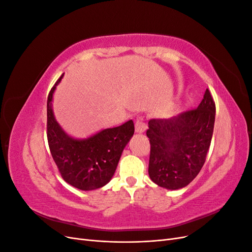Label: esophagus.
Masks as SVG:
<instances>
[{
    "label": "esophagus",
    "instance_id": "esophagus-1",
    "mask_svg": "<svg viewBox=\"0 0 252 252\" xmlns=\"http://www.w3.org/2000/svg\"><path fill=\"white\" fill-rule=\"evenodd\" d=\"M147 129V125L145 122H143V120H136L135 122V132L138 133H143L146 131Z\"/></svg>",
    "mask_w": 252,
    "mask_h": 252
}]
</instances>
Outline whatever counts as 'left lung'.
I'll return each mask as SVG.
<instances>
[{
  "instance_id": "obj_1",
  "label": "left lung",
  "mask_w": 252,
  "mask_h": 252,
  "mask_svg": "<svg viewBox=\"0 0 252 252\" xmlns=\"http://www.w3.org/2000/svg\"><path fill=\"white\" fill-rule=\"evenodd\" d=\"M215 119L216 104L206 89L197 108L170 119L150 120L146 134L150 142L151 181L170 190L187 186L206 161Z\"/></svg>"
}]
</instances>
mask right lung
Returning a JSON list of instances; mask_svg holds the SVG:
<instances>
[{
  "instance_id": "obj_1",
  "label": "right lung",
  "mask_w": 252,
  "mask_h": 252,
  "mask_svg": "<svg viewBox=\"0 0 252 252\" xmlns=\"http://www.w3.org/2000/svg\"><path fill=\"white\" fill-rule=\"evenodd\" d=\"M56 82L47 98V140L53 161L65 182L89 191L105 186L113 177L126 145L134 133L132 120L123 125L103 129L87 139L78 140L68 135L56 121L52 111V96Z\"/></svg>"
}]
</instances>
